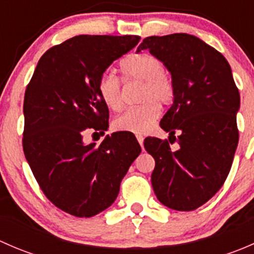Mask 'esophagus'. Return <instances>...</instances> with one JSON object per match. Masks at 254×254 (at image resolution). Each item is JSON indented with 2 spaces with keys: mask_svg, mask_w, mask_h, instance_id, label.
I'll return each instance as SVG.
<instances>
[{
  "mask_svg": "<svg viewBox=\"0 0 254 254\" xmlns=\"http://www.w3.org/2000/svg\"><path fill=\"white\" fill-rule=\"evenodd\" d=\"M136 139H137V141H139V143L141 145V147H142V145H143V136H142V135H136Z\"/></svg>",
  "mask_w": 254,
  "mask_h": 254,
  "instance_id": "1",
  "label": "esophagus"
}]
</instances>
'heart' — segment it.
<instances>
[{"mask_svg": "<svg viewBox=\"0 0 254 254\" xmlns=\"http://www.w3.org/2000/svg\"><path fill=\"white\" fill-rule=\"evenodd\" d=\"M122 72L127 82H142L140 92L141 106L125 111L113 122V129L132 134H146L160 115L159 104H167L175 96V87L163 65L148 53L134 54L122 63ZM98 93L103 103L112 111L123 106L122 82L111 70L106 71L98 81Z\"/></svg>", "mask_w": 254, "mask_h": 254, "instance_id": "b5f03b06", "label": "heart"}]
</instances>
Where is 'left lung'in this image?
I'll use <instances>...</instances> for the list:
<instances>
[{
    "mask_svg": "<svg viewBox=\"0 0 254 254\" xmlns=\"http://www.w3.org/2000/svg\"><path fill=\"white\" fill-rule=\"evenodd\" d=\"M145 49L172 76L173 104L160 125L170 142L180 145L172 151L167 140L145 139L143 146L156 162L151 183L163 205L191 211L217 193L231 170L240 93L224 55L194 35L147 37L136 51Z\"/></svg>",
    "mask_w": 254,
    "mask_h": 254,
    "instance_id": "1",
    "label": "left lung"
}]
</instances>
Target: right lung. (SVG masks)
I'll return each instance as SVG.
<instances>
[{"mask_svg": "<svg viewBox=\"0 0 254 254\" xmlns=\"http://www.w3.org/2000/svg\"><path fill=\"white\" fill-rule=\"evenodd\" d=\"M139 42L137 35L71 38L40 58L25 89V158L45 196L73 216L91 217L111 206L141 152L131 135H107L99 146L83 142L86 132L108 129L99 78Z\"/></svg>", "mask_w": 254, "mask_h": 254, "instance_id": "add662e5", "label": "right lung"}]
</instances>
